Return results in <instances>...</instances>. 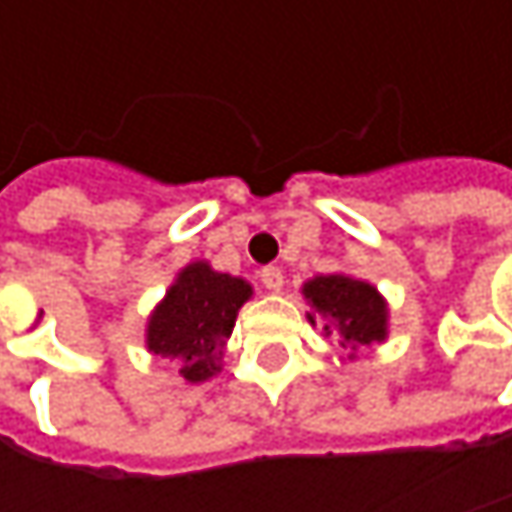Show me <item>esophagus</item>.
Listing matches in <instances>:
<instances>
[{"instance_id": "34e87169", "label": "esophagus", "mask_w": 512, "mask_h": 512, "mask_svg": "<svg viewBox=\"0 0 512 512\" xmlns=\"http://www.w3.org/2000/svg\"><path fill=\"white\" fill-rule=\"evenodd\" d=\"M260 281H263L266 290L278 293V290L284 287V272H281L278 266H266V269H260Z\"/></svg>"}]
</instances>
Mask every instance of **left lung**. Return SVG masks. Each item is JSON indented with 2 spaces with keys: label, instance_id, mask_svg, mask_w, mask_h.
I'll return each instance as SVG.
<instances>
[{
  "label": "left lung",
  "instance_id": "8db88e82",
  "mask_svg": "<svg viewBox=\"0 0 512 512\" xmlns=\"http://www.w3.org/2000/svg\"><path fill=\"white\" fill-rule=\"evenodd\" d=\"M302 296L311 305L308 323L317 326V317H323V332L341 338V347L350 350V361H356L361 347L388 338V302L364 278L347 272L314 275L302 284Z\"/></svg>",
  "mask_w": 512,
  "mask_h": 512
}]
</instances>
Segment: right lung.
<instances>
[{"mask_svg":"<svg viewBox=\"0 0 512 512\" xmlns=\"http://www.w3.org/2000/svg\"><path fill=\"white\" fill-rule=\"evenodd\" d=\"M252 293L240 275L219 272L207 260L186 263L148 317V353L180 361V376L192 385L207 382L222 370L225 344Z\"/></svg>","mask_w":512,"mask_h":512,"instance_id":"right-lung-1","label":"right lung"}]
</instances>
